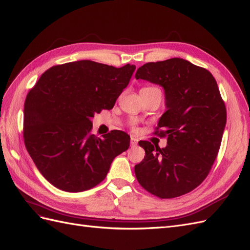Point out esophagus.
<instances>
[{
  "label": "esophagus",
  "instance_id": "obj_1",
  "mask_svg": "<svg viewBox=\"0 0 250 250\" xmlns=\"http://www.w3.org/2000/svg\"><path fill=\"white\" fill-rule=\"evenodd\" d=\"M138 142H139V140H138V138H135V137H133V135H131V138H130V145L131 146H135L138 144Z\"/></svg>",
  "mask_w": 250,
  "mask_h": 250
}]
</instances>
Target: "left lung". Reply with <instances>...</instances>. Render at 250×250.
I'll return each mask as SVG.
<instances>
[{
  "mask_svg": "<svg viewBox=\"0 0 250 250\" xmlns=\"http://www.w3.org/2000/svg\"><path fill=\"white\" fill-rule=\"evenodd\" d=\"M135 78L164 87L167 110L154 133L168 137L165 148L139 142L146 155L135 165V176L160 198L185 195L206 179L221 145L226 108L217 82L208 70L183 58L145 63Z\"/></svg>",
  "mask_w": 250,
  "mask_h": 250,
  "instance_id": "left-lung-1",
  "label": "left lung"
}]
</instances>
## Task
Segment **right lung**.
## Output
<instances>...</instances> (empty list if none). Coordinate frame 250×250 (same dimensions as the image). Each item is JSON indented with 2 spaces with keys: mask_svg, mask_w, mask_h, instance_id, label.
I'll return each instance as SVG.
<instances>
[{
  "mask_svg": "<svg viewBox=\"0 0 250 250\" xmlns=\"http://www.w3.org/2000/svg\"><path fill=\"white\" fill-rule=\"evenodd\" d=\"M134 70L133 64L79 60L50 67L30 89L25 145L51 185L65 192L89 190L106 177L113 158L129 148L124 131L111 130L103 138L90 133V119L113 107Z\"/></svg>",
  "mask_w": 250,
  "mask_h": 250,
  "instance_id": "obj_1",
  "label": "right lung"
}]
</instances>
